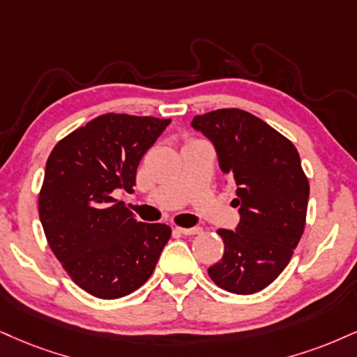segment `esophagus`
Segmentation results:
<instances>
[{
    "mask_svg": "<svg viewBox=\"0 0 357 357\" xmlns=\"http://www.w3.org/2000/svg\"><path fill=\"white\" fill-rule=\"evenodd\" d=\"M178 231L181 234L192 236V234H199L203 229H201V227H178Z\"/></svg>",
    "mask_w": 357,
    "mask_h": 357,
    "instance_id": "1",
    "label": "esophagus"
}]
</instances>
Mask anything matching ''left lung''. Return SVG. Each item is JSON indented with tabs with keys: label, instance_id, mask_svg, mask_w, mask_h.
<instances>
[{
	"label": "left lung",
	"instance_id": "1",
	"mask_svg": "<svg viewBox=\"0 0 357 357\" xmlns=\"http://www.w3.org/2000/svg\"><path fill=\"white\" fill-rule=\"evenodd\" d=\"M192 126L213 141L220 166L236 183L238 229H218L225 255L208 269L233 294L263 291L284 271L304 233L309 181L298 149L257 116L238 108L197 114Z\"/></svg>",
	"mask_w": 357,
	"mask_h": 357
}]
</instances>
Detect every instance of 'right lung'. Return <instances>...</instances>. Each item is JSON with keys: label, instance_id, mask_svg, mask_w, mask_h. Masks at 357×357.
Returning a JSON list of instances; mask_svg holds the SVG:
<instances>
[{"label": "right lung", "instance_id": "add662e5", "mask_svg": "<svg viewBox=\"0 0 357 357\" xmlns=\"http://www.w3.org/2000/svg\"><path fill=\"white\" fill-rule=\"evenodd\" d=\"M171 119L98 116L51 151L38 197L45 236L75 284L100 299L135 293L151 276L171 227L139 222L114 190L132 192L141 158Z\"/></svg>", "mask_w": 357, "mask_h": 357}]
</instances>
